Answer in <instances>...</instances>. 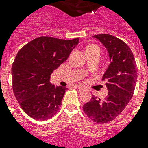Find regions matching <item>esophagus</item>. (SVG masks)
<instances>
[{
	"mask_svg": "<svg viewBox=\"0 0 148 148\" xmlns=\"http://www.w3.org/2000/svg\"><path fill=\"white\" fill-rule=\"evenodd\" d=\"M76 87L78 88L79 90H84V87H82L81 85H77Z\"/></svg>",
	"mask_w": 148,
	"mask_h": 148,
	"instance_id": "1",
	"label": "esophagus"
}]
</instances>
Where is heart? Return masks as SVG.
Masks as SVG:
<instances>
[{
	"label": "heart",
	"instance_id": "obj_1",
	"mask_svg": "<svg viewBox=\"0 0 148 148\" xmlns=\"http://www.w3.org/2000/svg\"><path fill=\"white\" fill-rule=\"evenodd\" d=\"M95 49H99V47H97V45H89L86 48V51H93V50H95Z\"/></svg>",
	"mask_w": 148,
	"mask_h": 148
}]
</instances>
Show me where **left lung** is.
Wrapping results in <instances>:
<instances>
[{
    "mask_svg": "<svg viewBox=\"0 0 148 148\" xmlns=\"http://www.w3.org/2000/svg\"><path fill=\"white\" fill-rule=\"evenodd\" d=\"M108 51L110 64L102 80H108V96L101 100L93 95L84 104L83 110L94 122L104 124L115 119L132 98L135 88L138 70L134 57L126 43L108 34L94 36Z\"/></svg>",
    "mask_w": 148,
    "mask_h": 148,
    "instance_id": "1",
    "label": "left lung"
}]
</instances>
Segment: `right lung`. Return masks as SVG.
Listing matches in <instances>:
<instances>
[{
    "mask_svg": "<svg viewBox=\"0 0 148 148\" xmlns=\"http://www.w3.org/2000/svg\"><path fill=\"white\" fill-rule=\"evenodd\" d=\"M79 38L40 37L25 45L12 64L13 90L24 112L38 121L50 119L60 108L67 88L50 82L51 74L67 60Z\"/></svg>",
    "mask_w": 148,
    "mask_h": 148,
    "instance_id": "obj_1",
    "label": "right lung"
}]
</instances>
